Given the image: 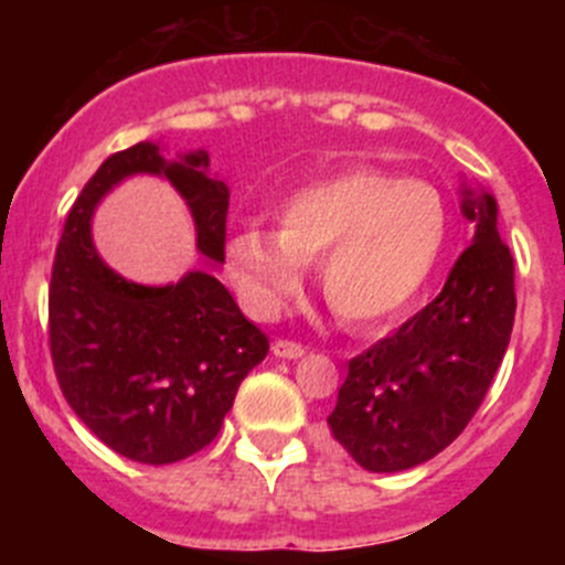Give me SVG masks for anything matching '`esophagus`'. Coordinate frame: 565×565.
Here are the masks:
<instances>
[{
	"instance_id": "1",
	"label": "esophagus",
	"mask_w": 565,
	"mask_h": 565,
	"mask_svg": "<svg viewBox=\"0 0 565 565\" xmlns=\"http://www.w3.org/2000/svg\"><path fill=\"white\" fill-rule=\"evenodd\" d=\"M271 351H275V356H280V360H299V356H305V345L296 343V340H275Z\"/></svg>"
}]
</instances>
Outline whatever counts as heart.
<instances>
[{"instance_id":"1","label":"heart","mask_w":565,"mask_h":565,"mask_svg":"<svg viewBox=\"0 0 565 565\" xmlns=\"http://www.w3.org/2000/svg\"><path fill=\"white\" fill-rule=\"evenodd\" d=\"M277 231L247 225L227 242V266L249 310L269 318L318 260V282L340 321L376 329L409 310L448 242V205L423 181L382 167H345L290 189Z\"/></svg>"}]
</instances>
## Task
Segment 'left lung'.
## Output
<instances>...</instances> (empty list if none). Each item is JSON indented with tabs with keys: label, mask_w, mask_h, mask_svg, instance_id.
I'll list each match as a JSON object with an SVG mask.
<instances>
[{
	"label": "left lung",
	"mask_w": 565,
	"mask_h": 565,
	"mask_svg": "<svg viewBox=\"0 0 565 565\" xmlns=\"http://www.w3.org/2000/svg\"><path fill=\"white\" fill-rule=\"evenodd\" d=\"M475 222L431 305L349 362L329 431L371 472L434 459L467 428L505 356L516 312L513 255L497 233V200L465 186Z\"/></svg>",
	"instance_id": "8db88e82"
}]
</instances>
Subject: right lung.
<instances>
[{"mask_svg":"<svg viewBox=\"0 0 565 565\" xmlns=\"http://www.w3.org/2000/svg\"><path fill=\"white\" fill-rule=\"evenodd\" d=\"M209 164L205 150L167 161L156 142L109 156L76 198L54 255L49 345L60 390L106 448L139 465H175L214 443L269 338L211 271L139 285L109 269L90 236L93 211L122 178L161 175L192 211L200 255L225 264L231 189Z\"/></svg>","mask_w":565,"mask_h":565,"instance_id":"add662e5","label":"right lung"}]
</instances>
